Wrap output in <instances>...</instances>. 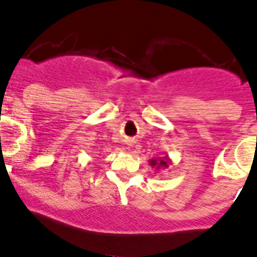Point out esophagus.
Returning <instances> with one entry per match:
<instances>
[{"label": "esophagus", "mask_w": 257, "mask_h": 257, "mask_svg": "<svg viewBox=\"0 0 257 257\" xmlns=\"http://www.w3.org/2000/svg\"><path fill=\"white\" fill-rule=\"evenodd\" d=\"M127 145H128V148H130V147H133V143H130V144H127Z\"/></svg>", "instance_id": "34e87169"}]
</instances>
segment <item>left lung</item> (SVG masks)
Returning a JSON list of instances; mask_svg holds the SVG:
<instances>
[{
	"instance_id": "obj_1",
	"label": "left lung",
	"mask_w": 257,
	"mask_h": 257,
	"mask_svg": "<svg viewBox=\"0 0 257 257\" xmlns=\"http://www.w3.org/2000/svg\"><path fill=\"white\" fill-rule=\"evenodd\" d=\"M172 161L169 159L168 155L166 157H158V158H152L149 159V166H152L153 168H155V171H161V169H166L171 166Z\"/></svg>"
}]
</instances>
